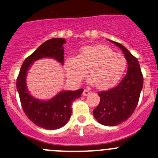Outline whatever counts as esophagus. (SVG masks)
I'll use <instances>...</instances> for the list:
<instances>
[{"label":"esophagus","instance_id":"obj_1","mask_svg":"<svg viewBox=\"0 0 158 158\" xmlns=\"http://www.w3.org/2000/svg\"><path fill=\"white\" fill-rule=\"evenodd\" d=\"M89 94H90V91H88V90H86V89L84 90V91H83V95L84 96H87V95H88Z\"/></svg>","mask_w":158,"mask_h":158}]
</instances>
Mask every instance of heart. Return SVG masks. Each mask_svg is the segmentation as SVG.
<instances>
[{
	"instance_id": "b5f03b06",
	"label": "heart",
	"mask_w": 158,
	"mask_h": 158,
	"mask_svg": "<svg viewBox=\"0 0 158 158\" xmlns=\"http://www.w3.org/2000/svg\"><path fill=\"white\" fill-rule=\"evenodd\" d=\"M64 66L72 81L80 82L88 71V82L106 90L119 82L127 70V60L105 45H95L81 48L76 57L67 58Z\"/></svg>"
}]
</instances>
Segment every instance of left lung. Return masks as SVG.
<instances>
[{"instance_id":"obj_1","label":"left lung","mask_w":158,"mask_h":158,"mask_svg":"<svg viewBox=\"0 0 158 158\" xmlns=\"http://www.w3.org/2000/svg\"><path fill=\"white\" fill-rule=\"evenodd\" d=\"M123 50L128 64L127 73L117 86L98 92L100 102L93 111L99 123L117 126L128 119L136 109L143 85V77L137 59L123 45L111 41Z\"/></svg>"}]
</instances>
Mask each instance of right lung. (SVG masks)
I'll use <instances>...</instances> for the list:
<instances>
[{"instance_id": "right-lung-1", "label": "right lung", "mask_w": 158, "mask_h": 158, "mask_svg": "<svg viewBox=\"0 0 158 158\" xmlns=\"http://www.w3.org/2000/svg\"><path fill=\"white\" fill-rule=\"evenodd\" d=\"M64 39H50L43 43L25 60L18 76L16 87L22 109L28 118L38 127L46 130H57L67 124L71 115L72 102L81 96L84 89L64 91L48 101L33 98L26 86V75L34 61L42 58H53L64 64Z\"/></svg>"}]
</instances>
